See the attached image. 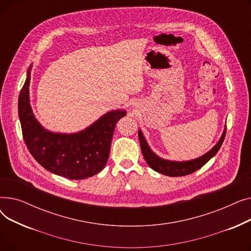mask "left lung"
Listing matches in <instances>:
<instances>
[{"instance_id":"left-lung-1","label":"left lung","mask_w":251,"mask_h":251,"mask_svg":"<svg viewBox=\"0 0 251 251\" xmlns=\"http://www.w3.org/2000/svg\"><path fill=\"white\" fill-rule=\"evenodd\" d=\"M226 126L224 128V131L222 133L221 138L217 142L216 146L208 151L206 153L203 155L197 157V159L194 160H189V161H170V160H165L163 157L159 156L155 154L151 149L150 148L149 143L147 142L146 138H144L142 131L139 129L138 130V138H139V143H140V148L141 151L143 154L144 160L147 161L148 165L155 172L170 176V177H179V176H185L189 175L199 169H201L202 166H204L214 155L217 154L219 151L220 148L222 147V143L225 139L226 136Z\"/></svg>"}]
</instances>
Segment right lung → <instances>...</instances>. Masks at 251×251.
<instances>
[{"mask_svg": "<svg viewBox=\"0 0 251 251\" xmlns=\"http://www.w3.org/2000/svg\"><path fill=\"white\" fill-rule=\"evenodd\" d=\"M31 69L32 64L18 100L23 139L29 152L39 165L58 176L82 180L98 174L108 162L115 126L126 111L118 109L105 113L79 132H51L37 121L31 109Z\"/></svg>", "mask_w": 251, "mask_h": 251, "instance_id": "right-lung-1", "label": "right lung"}]
</instances>
